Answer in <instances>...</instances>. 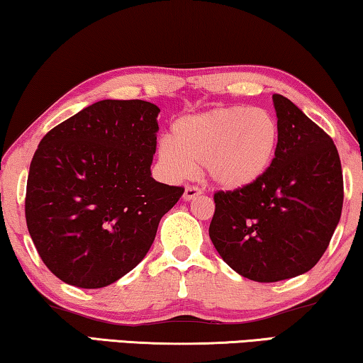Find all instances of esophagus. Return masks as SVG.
Wrapping results in <instances>:
<instances>
[{
    "instance_id": "1",
    "label": "esophagus",
    "mask_w": 363,
    "mask_h": 363,
    "mask_svg": "<svg viewBox=\"0 0 363 363\" xmlns=\"http://www.w3.org/2000/svg\"><path fill=\"white\" fill-rule=\"evenodd\" d=\"M200 194H202V191H200L199 187L187 186V187H186V191H184V200H186V202H189V200L196 199L197 196H200Z\"/></svg>"
}]
</instances>
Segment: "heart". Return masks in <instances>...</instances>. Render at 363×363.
I'll return each instance as SVG.
<instances>
[{"label": "heart", "instance_id": "heart-1", "mask_svg": "<svg viewBox=\"0 0 363 363\" xmlns=\"http://www.w3.org/2000/svg\"><path fill=\"white\" fill-rule=\"evenodd\" d=\"M280 127L261 107L221 106L174 123V138L160 140V163L174 179L203 164L205 174L225 191H240L266 174L277 155Z\"/></svg>", "mask_w": 363, "mask_h": 363}]
</instances>
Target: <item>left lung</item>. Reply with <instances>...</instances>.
<instances>
[{
  "instance_id": "8db88e82",
  "label": "left lung",
  "mask_w": 363,
  "mask_h": 363,
  "mask_svg": "<svg viewBox=\"0 0 363 363\" xmlns=\"http://www.w3.org/2000/svg\"><path fill=\"white\" fill-rule=\"evenodd\" d=\"M280 142L261 179L218 191L208 235L228 266L254 282H279L316 266L344 202L333 138L294 102L274 94Z\"/></svg>"
}]
</instances>
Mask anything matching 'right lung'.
Returning <instances> with one entry per match:
<instances>
[{"label":"right lung","instance_id":"add662e5","mask_svg":"<svg viewBox=\"0 0 363 363\" xmlns=\"http://www.w3.org/2000/svg\"><path fill=\"white\" fill-rule=\"evenodd\" d=\"M158 106L104 99L39 143L26 191L27 230L65 284L102 289L147 256L184 187L151 177Z\"/></svg>","mask_w":363,"mask_h":363}]
</instances>
